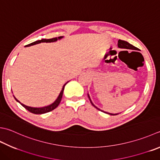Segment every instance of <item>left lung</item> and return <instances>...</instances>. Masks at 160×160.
<instances>
[{
    "instance_id": "1",
    "label": "left lung",
    "mask_w": 160,
    "mask_h": 160,
    "mask_svg": "<svg viewBox=\"0 0 160 160\" xmlns=\"http://www.w3.org/2000/svg\"><path fill=\"white\" fill-rule=\"evenodd\" d=\"M118 48H126V49H130V50H137V51H139V49L137 48V47L132 46V44H130V43H129L128 42H126V41L121 40V39H119V40L118 41ZM88 97H89V100H90V102H91V103H92V105H93L94 108H96L97 109H98V110L101 111V112H105V113H106V114H110V115H117V114H111V113H108V112H104V111L101 110V109H100L99 108H97L96 106H95L94 105H93V103L92 102V100H91L89 94H88Z\"/></svg>"
}]
</instances>
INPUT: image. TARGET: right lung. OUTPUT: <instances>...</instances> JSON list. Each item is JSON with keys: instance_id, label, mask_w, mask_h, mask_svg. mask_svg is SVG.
Returning a JSON list of instances; mask_svg holds the SVG:
<instances>
[{"instance_id": "right-lung-1", "label": "right lung", "mask_w": 160, "mask_h": 160, "mask_svg": "<svg viewBox=\"0 0 160 160\" xmlns=\"http://www.w3.org/2000/svg\"><path fill=\"white\" fill-rule=\"evenodd\" d=\"M62 37H55V38H52V39H43L42 40H38V41H36V42H32L30 43V44H28L26 46V47L28 46H33V45H35L37 44V43H42V42H46V43H48V42H55L56 41H58V39H61ZM68 83V82L67 83H65L64 84V86L62 87V91L59 93V94L58 97V98L55 100V101L54 102H52V104L49 105L48 106H45V107H42V108H33V107H30V106H27L26 105L23 104V103H21L19 101H18V100L15 98V96H14V98H15L16 101L17 102H18L20 103V104L23 106V108H26L27 110H28L29 112H30L31 113H33V114H45L47 113V112H49L53 109H55L56 108L58 107L59 105V102H61V100L62 98V95H63V92H64V87L66 84Z\"/></svg>"}]
</instances>
